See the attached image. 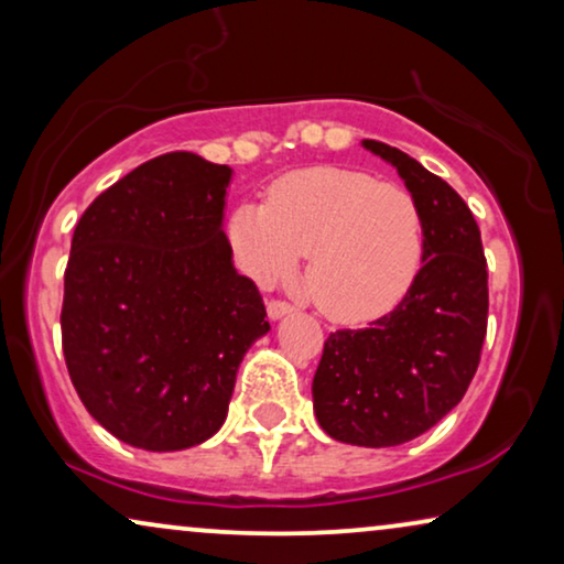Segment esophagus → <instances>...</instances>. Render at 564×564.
<instances>
[{
    "mask_svg": "<svg viewBox=\"0 0 564 564\" xmlns=\"http://www.w3.org/2000/svg\"><path fill=\"white\" fill-rule=\"evenodd\" d=\"M267 313L272 321H280V318H284V315L292 313V305L284 303V300H272V303L267 305Z\"/></svg>",
    "mask_w": 564,
    "mask_h": 564,
    "instance_id": "obj_1",
    "label": "esophagus"
}]
</instances>
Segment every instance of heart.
Listing matches in <instances>:
<instances>
[{"mask_svg":"<svg viewBox=\"0 0 564 564\" xmlns=\"http://www.w3.org/2000/svg\"><path fill=\"white\" fill-rule=\"evenodd\" d=\"M228 238L261 288L290 280L307 259L305 288L336 323L388 315L413 288L423 220L403 187L354 169L313 166L282 176L267 205L236 207Z\"/></svg>","mask_w":564,"mask_h":564,"instance_id":"b5f03b06","label":"heart"}]
</instances>
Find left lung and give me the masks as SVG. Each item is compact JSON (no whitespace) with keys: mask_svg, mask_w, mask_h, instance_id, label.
<instances>
[{"mask_svg":"<svg viewBox=\"0 0 564 564\" xmlns=\"http://www.w3.org/2000/svg\"><path fill=\"white\" fill-rule=\"evenodd\" d=\"M361 145L398 169L419 205L423 264L395 311L328 336L313 411L336 442L380 449L426 434L465 398L488 328V264L473 213L442 176L388 143Z\"/></svg>","mask_w":564,"mask_h":564,"instance_id":"1","label":"left lung"}]
</instances>
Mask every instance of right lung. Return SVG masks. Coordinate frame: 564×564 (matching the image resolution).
Segmentation results:
<instances>
[{"label": "right lung", "instance_id": "obj_1", "mask_svg": "<svg viewBox=\"0 0 564 564\" xmlns=\"http://www.w3.org/2000/svg\"><path fill=\"white\" fill-rule=\"evenodd\" d=\"M230 180L226 164L164 153L74 228L61 311L68 375L91 419L138 449L182 452L218 434L238 367L269 330L223 230Z\"/></svg>", "mask_w": 564, "mask_h": 564}]
</instances>
